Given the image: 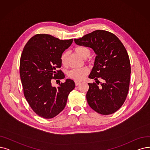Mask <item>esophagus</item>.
<instances>
[{
  "label": "esophagus",
  "instance_id": "esophagus-1",
  "mask_svg": "<svg viewBox=\"0 0 150 150\" xmlns=\"http://www.w3.org/2000/svg\"><path fill=\"white\" fill-rule=\"evenodd\" d=\"M81 83V82H79V81H75V85L77 86H78L79 84H80Z\"/></svg>",
  "mask_w": 150,
  "mask_h": 150
}]
</instances>
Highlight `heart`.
I'll use <instances>...</instances> for the list:
<instances>
[{"label": "heart", "instance_id": "1", "mask_svg": "<svg viewBox=\"0 0 150 150\" xmlns=\"http://www.w3.org/2000/svg\"><path fill=\"white\" fill-rule=\"evenodd\" d=\"M74 51L79 56L83 58H87L91 55V50L86 47L78 46L74 49ZM68 57V52H64L62 53L61 56V62L62 64H65L67 59ZM88 73V69L87 67H82L81 68H76L70 70L68 72V76L70 78L77 80L81 81Z\"/></svg>", "mask_w": 150, "mask_h": 150}]
</instances>
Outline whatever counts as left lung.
I'll list each match as a JSON object with an SVG mask.
<instances>
[{"instance_id": "obj_1", "label": "left lung", "mask_w": 150, "mask_h": 150, "mask_svg": "<svg viewBox=\"0 0 150 150\" xmlns=\"http://www.w3.org/2000/svg\"><path fill=\"white\" fill-rule=\"evenodd\" d=\"M74 40L77 45L91 48L97 55L89 78L103 80L100 86L88 83V105L101 115L115 112L124 103L129 88L131 69L126 49L115 34L103 30Z\"/></svg>"}]
</instances>
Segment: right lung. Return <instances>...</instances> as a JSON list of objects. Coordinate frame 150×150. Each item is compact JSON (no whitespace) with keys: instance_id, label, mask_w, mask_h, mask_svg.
Here are the masks:
<instances>
[{"instance_id":"add662e5","label":"right lung","mask_w":150,"mask_h":150,"mask_svg":"<svg viewBox=\"0 0 150 150\" xmlns=\"http://www.w3.org/2000/svg\"><path fill=\"white\" fill-rule=\"evenodd\" d=\"M73 41L39 34L24 47L20 63L24 95L33 110L42 117L53 118L62 111L75 87L74 82L69 79L58 87L51 82L52 79L64 78L62 71L57 69L62 67L61 56Z\"/></svg>"}]
</instances>
